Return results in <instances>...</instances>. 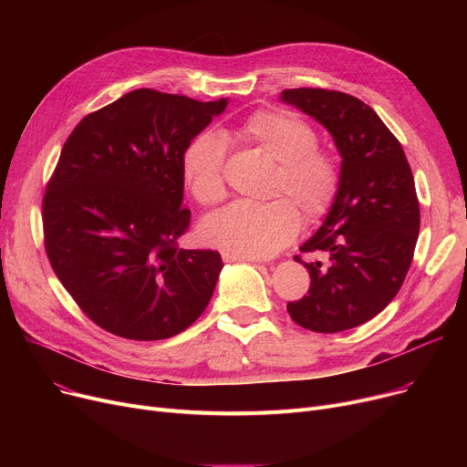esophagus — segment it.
<instances>
[{"mask_svg":"<svg viewBox=\"0 0 467 467\" xmlns=\"http://www.w3.org/2000/svg\"><path fill=\"white\" fill-rule=\"evenodd\" d=\"M221 257H223V261H225V263H234V261H252V263H261V259H255V257H244V255L229 254V252H223V254H221Z\"/></svg>","mask_w":467,"mask_h":467,"instance_id":"34e87169","label":"esophagus"}]
</instances>
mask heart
Instances as JSON below:
<instances>
[{
  "mask_svg": "<svg viewBox=\"0 0 467 467\" xmlns=\"http://www.w3.org/2000/svg\"><path fill=\"white\" fill-rule=\"evenodd\" d=\"M276 166L273 194H287L268 202H236L208 215L199 236L204 244L229 254L265 259L280 252L299 231V212L306 221H317L331 208L340 174L331 155L316 147L314 130L301 119L284 111L261 109L233 130ZM225 143L212 132L194 136L182 155V176L192 199L213 206L225 199ZM293 203L296 205L292 206Z\"/></svg>",
  "mask_w": 467,
  "mask_h": 467,
  "instance_id": "1",
  "label": "heart"
}]
</instances>
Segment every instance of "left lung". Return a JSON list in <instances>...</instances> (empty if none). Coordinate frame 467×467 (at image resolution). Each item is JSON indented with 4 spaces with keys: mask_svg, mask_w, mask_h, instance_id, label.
<instances>
[{
    "mask_svg": "<svg viewBox=\"0 0 467 467\" xmlns=\"http://www.w3.org/2000/svg\"><path fill=\"white\" fill-rule=\"evenodd\" d=\"M280 100L331 134L340 155L335 201L301 252H324L305 263L308 296L287 305L293 322L316 333H338L382 312L407 276L420 229V208L401 143L358 98L326 88H289Z\"/></svg>",
    "mask_w": 467,
    "mask_h": 467,
    "instance_id": "left-lung-1",
    "label": "left lung"
}]
</instances>
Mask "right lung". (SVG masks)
<instances>
[{"mask_svg":"<svg viewBox=\"0 0 467 467\" xmlns=\"http://www.w3.org/2000/svg\"><path fill=\"white\" fill-rule=\"evenodd\" d=\"M227 104L138 88L87 115L66 140L43 199L45 248L96 326L161 340L206 310L223 261L178 248L191 219L182 155Z\"/></svg>","mask_w":467,"mask_h":467,"instance_id":"1","label":"right lung"}]
</instances>
